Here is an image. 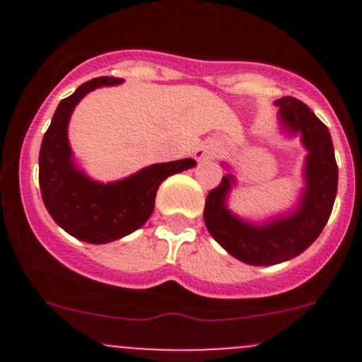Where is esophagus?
I'll use <instances>...</instances> for the list:
<instances>
[{
    "mask_svg": "<svg viewBox=\"0 0 362 362\" xmlns=\"http://www.w3.org/2000/svg\"><path fill=\"white\" fill-rule=\"evenodd\" d=\"M214 154H215L214 144H202V145H199V147H196V151H194V159H196V160L210 159Z\"/></svg>",
    "mask_w": 362,
    "mask_h": 362,
    "instance_id": "34e87169",
    "label": "esophagus"
}]
</instances>
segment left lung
<instances>
[{"mask_svg": "<svg viewBox=\"0 0 362 362\" xmlns=\"http://www.w3.org/2000/svg\"><path fill=\"white\" fill-rule=\"evenodd\" d=\"M280 131L299 136L306 148L303 164L305 187L293 210L262 222H252L229 210L228 202L238 180L229 171L221 185L206 196L203 218L215 242L228 254L250 266H273L296 257L319 238L333 210L338 191V166L329 129L296 98L275 101Z\"/></svg>", "mask_w": 362, "mask_h": 362, "instance_id": "8db88e82", "label": "left lung"}]
</instances>
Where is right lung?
<instances>
[{
    "instance_id": "add662e5",
    "label": "right lung",
    "mask_w": 362,
    "mask_h": 362,
    "mask_svg": "<svg viewBox=\"0 0 362 362\" xmlns=\"http://www.w3.org/2000/svg\"><path fill=\"white\" fill-rule=\"evenodd\" d=\"M122 82V78L100 76L82 83L57 105L40 148V191L50 217L68 235L94 245L115 242L140 229L154 211L160 182L196 166L194 159L158 163L105 184L90 178L76 164L68 140L73 110L90 90Z\"/></svg>"
}]
</instances>
